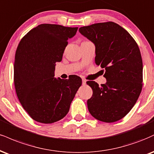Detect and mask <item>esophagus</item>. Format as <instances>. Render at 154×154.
<instances>
[{"instance_id":"esophagus-1","label":"esophagus","mask_w":154,"mask_h":154,"mask_svg":"<svg viewBox=\"0 0 154 154\" xmlns=\"http://www.w3.org/2000/svg\"><path fill=\"white\" fill-rule=\"evenodd\" d=\"M86 85V80L84 79H82V85Z\"/></svg>"}]
</instances>
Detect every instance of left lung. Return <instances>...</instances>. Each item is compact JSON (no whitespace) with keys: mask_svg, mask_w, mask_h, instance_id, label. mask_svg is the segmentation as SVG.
<instances>
[{"mask_svg":"<svg viewBox=\"0 0 154 154\" xmlns=\"http://www.w3.org/2000/svg\"><path fill=\"white\" fill-rule=\"evenodd\" d=\"M81 34L95 46V63L105 69L107 82L101 86L87 82L92 89L88 100V110L94 118L113 123L130 112L143 86V62L136 41L114 22L92 24L79 29Z\"/></svg>","mask_w":154,"mask_h":154,"instance_id":"8db88e82","label":"left lung"}]
</instances>
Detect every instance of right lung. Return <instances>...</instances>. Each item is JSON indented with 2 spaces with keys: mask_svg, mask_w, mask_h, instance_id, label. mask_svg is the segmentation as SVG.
Returning a JSON list of instances; mask_svg holds the SVG:
<instances>
[{
  "mask_svg": "<svg viewBox=\"0 0 154 154\" xmlns=\"http://www.w3.org/2000/svg\"><path fill=\"white\" fill-rule=\"evenodd\" d=\"M78 27L44 23L31 29L18 44L14 62V85L20 103L29 116L42 123L65 117L82 79L55 78L67 40Z\"/></svg>",
  "mask_w": 154,
  "mask_h": 154,
  "instance_id": "obj_1",
  "label": "right lung"
}]
</instances>
